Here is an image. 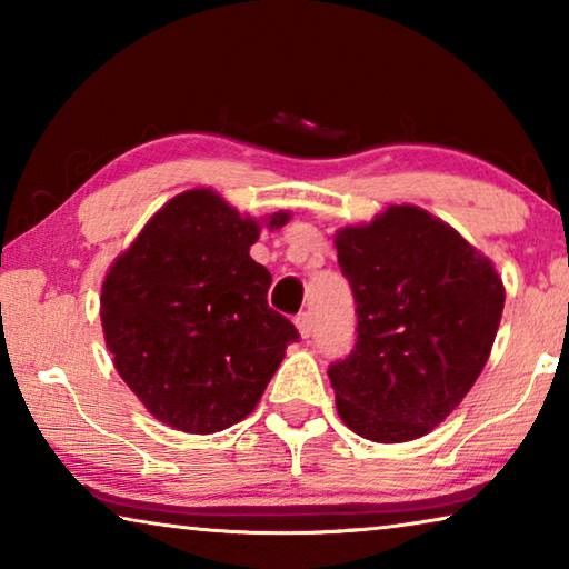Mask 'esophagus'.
I'll return each mask as SVG.
<instances>
[{"instance_id":"34e87169","label":"esophagus","mask_w":569,"mask_h":569,"mask_svg":"<svg viewBox=\"0 0 569 569\" xmlns=\"http://www.w3.org/2000/svg\"><path fill=\"white\" fill-rule=\"evenodd\" d=\"M296 326H298V333H301L303 339H308V336L313 333V316L311 313H298Z\"/></svg>"}]
</instances>
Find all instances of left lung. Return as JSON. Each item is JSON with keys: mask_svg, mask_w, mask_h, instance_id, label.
Returning <instances> with one entry per match:
<instances>
[{"mask_svg": "<svg viewBox=\"0 0 569 569\" xmlns=\"http://www.w3.org/2000/svg\"><path fill=\"white\" fill-rule=\"evenodd\" d=\"M356 303V343L329 366L339 417L371 441H409L445 421L492 351L505 308L495 266L413 206L336 233Z\"/></svg>", "mask_w": 569, "mask_h": 569, "instance_id": "8db88e82", "label": "left lung"}]
</instances>
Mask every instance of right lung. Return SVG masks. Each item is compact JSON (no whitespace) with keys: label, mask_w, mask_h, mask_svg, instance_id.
Instances as JSON below:
<instances>
[{"label":"right lung","mask_w":569,"mask_h":569,"mask_svg":"<svg viewBox=\"0 0 569 569\" xmlns=\"http://www.w3.org/2000/svg\"><path fill=\"white\" fill-rule=\"evenodd\" d=\"M288 213L268 220L281 228ZM261 228L213 190L162 206L102 283L114 369L152 417L190 435L246 419L298 339L268 306L271 273L248 256Z\"/></svg>","instance_id":"obj_1"}]
</instances>
